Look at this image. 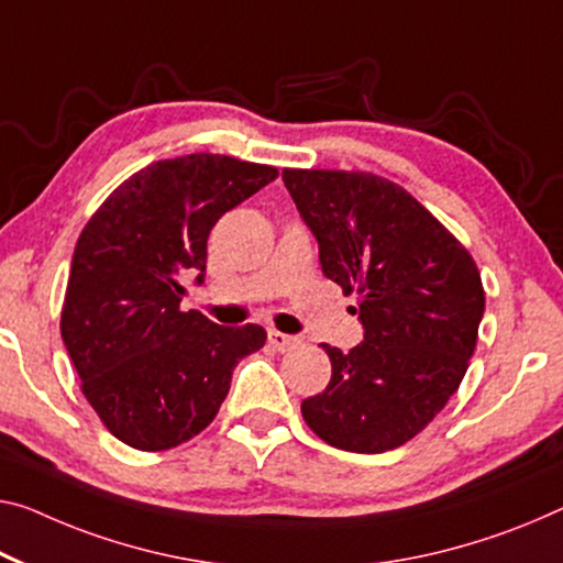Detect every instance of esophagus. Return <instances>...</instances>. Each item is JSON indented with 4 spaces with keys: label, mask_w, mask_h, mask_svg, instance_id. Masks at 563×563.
I'll use <instances>...</instances> for the list:
<instances>
[{
    "label": "esophagus",
    "mask_w": 563,
    "mask_h": 563,
    "mask_svg": "<svg viewBox=\"0 0 563 563\" xmlns=\"http://www.w3.org/2000/svg\"><path fill=\"white\" fill-rule=\"evenodd\" d=\"M269 344H272L274 350H279V352H289V350L297 347L299 340H297V336L284 334L279 330H269Z\"/></svg>",
    "instance_id": "1"
}]
</instances>
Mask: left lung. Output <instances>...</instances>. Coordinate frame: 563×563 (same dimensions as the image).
I'll use <instances>...</instances> for the list:
<instances>
[{
  "label": "left lung",
  "instance_id": "1",
  "mask_svg": "<svg viewBox=\"0 0 563 563\" xmlns=\"http://www.w3.org/2000/svg\"><path fill=\"white\" fill-rule=\"evenodd\" d=\"M282 178L314 233L327 279L360 294L365 330L350 352L322 344L332 379L301 402V415L340 451H393L445 408L468 369L486 309L478 266L393 180L297 168Z\"/></svg>",
  "mask_w": 563,
  "mask_h": 563
}]
</instances>
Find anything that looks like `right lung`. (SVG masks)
<instances>
[{"instance_id":"1","label":"right lung","mask_w":563,"mask_h":563,"mask_svg":"<svg viewBox=\"0 0 563 563\" xmlns=\"http://www.w3.org/2000/svg\"><path fill=\"white\" fill-rule=\"evenodd\" d=\"M276 176L213 153L158 161L82 229L59 332L82 395L125 445L168 451L198 435L227 400L233 367L264 347V327H221L180 309V282L196 274L203 284L216 221Z\"/></svg>"}]
</instances>
